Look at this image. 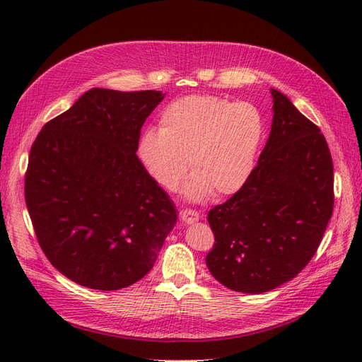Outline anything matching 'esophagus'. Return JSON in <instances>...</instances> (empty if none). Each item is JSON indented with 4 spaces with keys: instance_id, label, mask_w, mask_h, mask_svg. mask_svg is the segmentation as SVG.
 <instances>
[{
    "instance_id": "1",
    "label": "esophagus",
    "mask_w": 362,
    "mask_h": 362,
    "mask_svg": "<svg viewBox=\"0 0 362 362\" xmlns=\"http://www.w3.org/2000/svg\"><path fill=\"white\" fill-rule=\"evenodd\" d=\"M180 218L184 223L190 225V223H194V222L199 221V214L193 211V210H187V208H185V210L180 211Z\"/></svg>"
}]
</instances>
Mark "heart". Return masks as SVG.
Instances as JSON below:
<instances>
[{
	"label": "heart",
	"mask_w": 362,
	"mask_h": 362,
	"mask_svg": "<svg viewBox=\"0 0 362 362\" xmlns=\"http://www.w3.org/2000/svg\"><path fill=\"white\" fill-rule=\"evenodd\" d=\"M266 134L255 105L214 95H189L163 108L160 128L141 131L136 154L148 177L164 190H175L189 168L182 193L202 201L211 193H237L254 172Z\"/></svg>",
	"instance_id": "obj_1"
}]
</instances>
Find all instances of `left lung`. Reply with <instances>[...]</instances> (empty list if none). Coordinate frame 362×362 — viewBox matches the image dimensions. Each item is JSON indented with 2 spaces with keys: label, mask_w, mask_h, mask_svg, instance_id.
<instances>
[{
  "label": "left lung",
  "mask_w": 362,
  "mask_h": 362,
  "mask_svg": "<svg viewBox=\"0 0 362 362\" xmlns=\"http://www.w3.org/2000/svg\"><path fill=\"white\" fill-rule=\"evenodd\" d=\"M267 144L247 182L208 213L214 246L205 258L229 290L259 294L299 275L334 210V164L320 128L270 89Z\"/></svg>",
  "instance_id": "1"
}]
</instances>
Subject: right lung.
<instances>
[{"instance_id":"1","label":"right lung","mask_w":362,"mask_h":362,"mask_svg":"<svg viewBox=\"0 0 362 362\" xmlns=\"http://www.w3.org/2000/svg\"><path fill=\"white\" fill-rule=\"evenodd\" d=\"M164 95L95 87L31 146L25 202L37 242L83 287L110 291L144 278L177 223L173 202L136 156Z\"/></svg>"}]
</instances>
